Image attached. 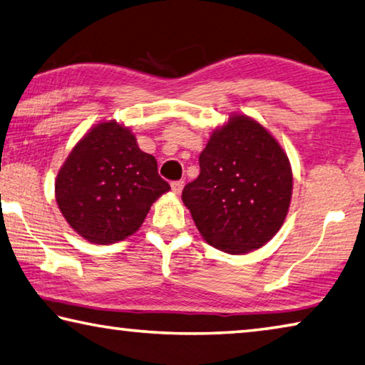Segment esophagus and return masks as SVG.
I'll list each match as a JSON object with an SVG mask.
<instances>
[{"label": "esophagus", "instance_id": "34e87169", "mask_svg": "<svg viewBox=\"0 0 365 365\" xmlns=\"http://www.w3.org/2000/svg\"><path fill=\"white\" fill-rule=\"evenodd\" d=\"M170 187H172V192L178 195V193L182 192V188H183V180H173L170 183Z\"/></svg>", "mask_w": 365, "mask_h": 365}]
</instances>
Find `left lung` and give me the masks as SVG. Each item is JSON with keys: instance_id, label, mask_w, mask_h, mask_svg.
<instances>
[{"instance_id": "left-lung-1", "label": "left lung", "mask_w": 365, "mask_h": 365, "mask_svg": "<svg viewBox=\"0 0 365 365\" xmlns=\"http://www.w3.org/2000/svg\"><path fill=\"white\" fill-rule=\"evenodd\" d=\"M291 195L286 153L255 120L237 115L212 133L182 200L207 244L240 255L273 239Z\"/></svg>"}]
</instances>
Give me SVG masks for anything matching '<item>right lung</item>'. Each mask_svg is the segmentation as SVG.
Here are the masks:
<instances>
[{
  "label": "right lung",
  "mask_w": 365,
  "mask_h": 365,
  "mask_svg": "<svg viewBox=\"0 0 365 365\" xmlns=\"http://www.w3.org/2000/svg\"><path fill=\"white\" fill-rule=\"evenodd\" d=\"M169 190L154 155L143 153L135 135L115 121L99 123L74 146L55 182L56 203L69 225L101 245L136 232Z\"/></svg>",
  "instance_id": "1"
}]
</instances>
